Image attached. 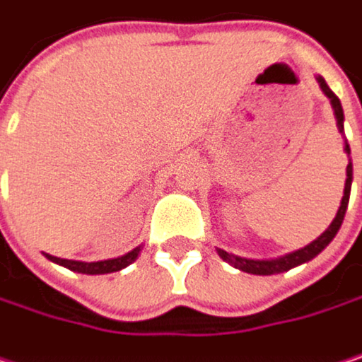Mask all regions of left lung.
<instances>
[{
	"mask_svg": "<svg viewBox=\"0 0 362 362\" xmlns=\"http://www.w3.org/2000/svg\"><path fill=\"white\" fill-rule=\"evenodd\" d=\"M316 80H318L322 92L331 98V105H333V111H335V119H337V128H339V132H344V109H341L339 98L335 96V92L327 86V82H325L322 78H316ZM346 153H350V145H348V143H346ZM350 187H352V162L346 166V187H344V198H341V204H339V211H337L335 219H333L331 226L325 230V234H320V236H318L314 243H310L308 247H303V249H299V251H295V253H288V255H284V257H278V259H268V262H264V259H262V262H259V259H245V257H236V255H232V253H228V251L217 249L219 257H221L223 262L232 264V266L238 268V270L249 272V274H259V276H270V274H278V272H286L291 270V268H295V266H301V264L314 259V257H316V255L335 238V234L339 232L341 221H344V215H346V209H348V200H350Z\"/></svg>",
	"mask_w": 362,
	"mask_h": 362,
	"instance_id": "left-lung-1",
	"label": "left lung"
}]
</instances>
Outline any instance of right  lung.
I'll return each mask as SVG.
<instances>
[{"label": "right lung", "mask_w": 362, "mask_h": 362, "mask_svg": "<svg viewBox=\"0 0 362 362\" xmlns=\"http://www.w3.org/2000/svg\"><path fill=\"white\" fill-rule=\"evenodd\" d=\"M139 251H141V247L132 249L130 253H126V255H122V257H117V259H105V262H92V264H86V262H71V259H61V257H52V255H48V259H52V262H57V264L69 268V270L80 272V274H111V272H119L122 268L130 266V264L139 257Z\"/></svg>", "instance_id": "obj_1"}]
</instances>
